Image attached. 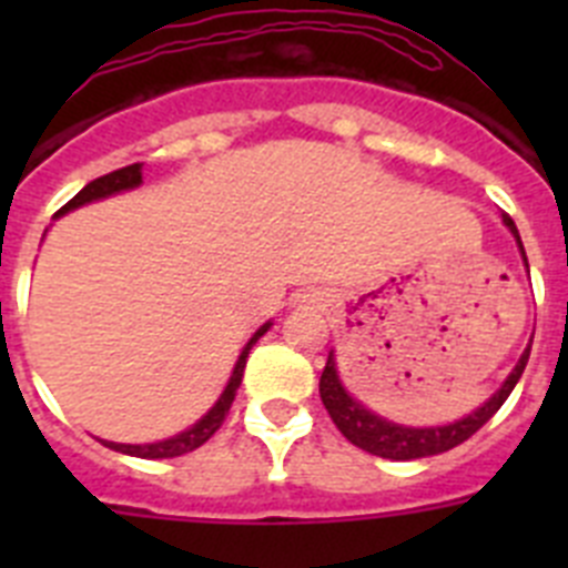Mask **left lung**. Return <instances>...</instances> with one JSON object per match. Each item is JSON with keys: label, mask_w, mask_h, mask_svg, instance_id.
Here are the masks:
<instances>
[{"label": "left lung", "mask_w": 568, "mask_h": 568, "mask_svg": "<svg viewBox=\"0 0 568 568\" xmlns=\"http://www.w3.org/2000/svg\"><path fill=\"white\" fill-rule=\"evenodd\" d=\"M504 224L511 230L515 241H518L520 253H524V241H520L518 227L511 222L509 215L504 213ZM526 261V253H524ZM529 267V264H526ZM529 349L531 341L526 346V353L520 355V361L515 364V369L509 373V378L504 381L498 393L491 395L484 406H478L475 413L466 415V418L455 420V424L446 426H424V429H415V426H400L393 424V420L378 418L375 413L364 409L353 395H346V389L341 386L338 381V369H335V358L329 353L327 366H324V373H321V400L327 406L329 418L333 424L338 426L341 435H344L349 444L361 446L364 453L378 455V458H389V460H415V458H429V455H440L446 449H453V446L464 444L469 440L471 435L478 433L480 426L491 418V415L498 413L504 400L509 398V393L515 389V384L520 381L526 369V361H529Z\"/></svg>", "instance_id": "obj_1"}]
</instances>
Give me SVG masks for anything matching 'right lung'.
Returning <instances> with one entry per match:
<instances>
[{"mask_svg":"<svg viewBox=\"0 0 568 568\" xmlns=\"http://www.w3.org/2000/svg\"><path fill=\"white\" fill-rule=\"evenodd\" d=\"M139 184H142V164H128V168L113 170V173L99 175V179H93L90 184H84V187L79 190V193L73 195V199H70V202L64 204L57 215H64L68 210H77L88 202L108 199V195H113V193H122V190H133V187H139ZM267 329H270V324H264V327H261L258 333L247 341V346L241 349L239 361H235L233 375H230L227 386H224L222 398L215 400L213 409H210V413L204 415L199 424H193L190 429H184V433L173 435V438L159 440V444H113V440H102V444L108 446V449H115V453L133 455V458H179V455H187V453H193V449H199L204 440L213 438L215 429H219V426L224 424V418H227L230 406H233V398H235V389H239L241 375H244V366H247L250 349H253L255 341L267 333Z\"/></svg>","mask_w":568,"mask_h":568,"instance_id":"1","label":"right lung"}]
</instances>
